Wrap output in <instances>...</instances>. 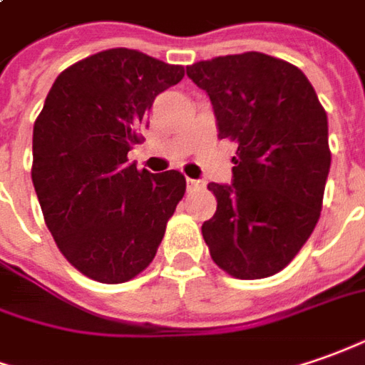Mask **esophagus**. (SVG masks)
<instances>
[{
    "instance_id": "34e87169",
    "label": "esophagus",
    "mask_w": 365,
    "mask_h": 365,
    "mask_svg": "<svg viewBox=\"0 0 365 365\" xmlns=\"http://www.w3.org/2000/svg\"><path fill=\"white\" fill-rule=\"evenodd\" d=\"M205 187V183L200 182V180H187V190L192 192V190H203Z\"/></svg>"
}]
</instances>
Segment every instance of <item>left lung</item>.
<instances>
[{
	"mask_svg": "<svg viewBox=\"0 0 365 365\" xmlns=\"http://www.w3.org/2000/svg\"><path fill=\"white\" fill-rule=\"evenodd\" d=\"M207 91L217 138L237 143L232 185L202 234L225 274L262 279L282 272L318 224L331 153L328 115L302 69L259 51L187 66Z\"/></svg>",
	"mask_w": 365,
	"mask_h": 365,
	"instance_id": "left-lung-1",
	"label": "left lung"
}]
</instances>
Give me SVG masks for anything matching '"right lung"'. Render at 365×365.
<instances>
[{
    "label": "right lung",
    "instance_id": "obj_1",
    "mask_svg": "<svg viewBox=\"0 0 365 365\" xmlns=\"http://www.w3.org/2000/svg\"><path fill=\"white\" fill-rule=\"evenodd\" d=\"M183 66L113 47L63 69L34 123L31 182L59 252L83 276L123 284L150 266L185 178L128 163L153 99Z\"/></svg>",
    "mask_w": 365,
    "mask_h": 365
}]
</instances>
